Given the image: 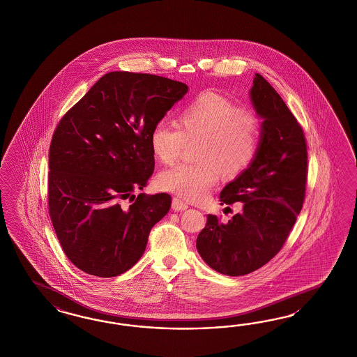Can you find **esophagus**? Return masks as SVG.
<instances>
[{
  "instance_id": "obj_1",
  "label": "esophagus",
  "mask_w": 357,
  "mask_h": 357,
  "mask_svg": "<svg viewBox=\"0 0 357 357\" xmlns=\"http://www.w3.org/2000/svg\"><path fill=\"white\" fill-rule=\"evenodd\" d=\"M188 207H189L188 204H185L180 198H174V201H172V208H174V211H183V210H186Z\"/></svg>"
}]
</instances>
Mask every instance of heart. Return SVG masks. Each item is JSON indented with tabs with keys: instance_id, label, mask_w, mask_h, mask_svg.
Returning <instances> with one entry per match:
<instances>
[{
	"instance_id": "1",
	"label": "heart",
	"mask_w": 357,
	"mask_h": 357,
	"mask_svg": "<svg viewBox=\"0 0 357 357\" xmlns=\"http://www.w3.org/2000/svg\"><path fill=\"white\" fill-rule=\"evenodd\" d=\"M178 125L159 121L150 134L153 155L165 164L177 160L188 143H197L195 163H180L163 171L164 190L188 201H202L222 174L236 178L253 164L261 143V121L216 92L204 91L180 112Z\"/></svg>"
}]
</instances>
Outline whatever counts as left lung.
I'll return each mask as SVG.
<instances>
[{"label":"left lung","mask_w":357,"mask_h":357,"mask_svg":"<svg viewBox=\"0 0 357 357\" xmlns=\"http://www.w3.org/2000/svg\"><path fill=\"white\" fill-rule=\"evenodd\" d=\"M250 98L264 119L259 150L253 164L219 197L222 204L241 202L243 210L227 222L208 215L197 237L204 262L229 276L246 275L273 259L305 201L307 150L301 125L259 74Z\"/></svg>","instance_id":"8db88e82"}]
</instances>
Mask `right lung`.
Masks as SVG:
<instances>
[{"label":"right lung","instance_id":"obj_1","mask_svg":"<svg viewBox=\"0 0 357 357\" xmlns=\"http://www.w3.org/2000/svg\"><path fill=\"white\" fill-rule=\"evenodd\" d=\"M186 92L183 82L159 75L108 73L60 120L50 147L48 208L63 253L82 271H128L169 211V194L134 193L153 172L155 123Z\"/></svg>","mask_w":357,"mask_h":357}]
</instances>
